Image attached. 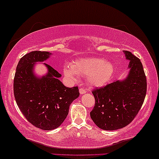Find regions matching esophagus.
<instances>
[{"label":"esophagus","instance_id":"obj_1","mask_svg":"<svg viewBox=\"0 0 159 159\" xmlns=\"http://www.w3.org/2000/svg\"><path fill=\"white\" fill-rule=\"evenodd\" d=\"M80 95H83L84 93H86V90L84 88H80Z\"/></svg>","mask_w":159,"mask_h":159}]
</instances>
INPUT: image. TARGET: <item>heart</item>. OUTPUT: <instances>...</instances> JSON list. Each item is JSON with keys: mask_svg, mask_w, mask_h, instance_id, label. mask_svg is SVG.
Instances as JSON below:
<instances>
[{"mask_svg": "<svg viewBox=\"0 0 159 159\" xmlns=\"http://www.w3.org/2000/svg\"><path fill=\"white\" fill-rule=\"evenodd\" d=\"M69 69H64V75L75 80L76 75L86 76V81L91 87L105 85L114 71V64L102 58H83L74 61Z\"/></svg>", "mask_w": 159, "mask_h": 159, "instance_id": "heart-1", "label": "heart"}]
</instances>
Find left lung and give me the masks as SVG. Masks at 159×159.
<instances>
[{"mask_svg": "<svg viewBox=\"0 0 159 159\" xmlns=\"http://www.w3.org/2000/svg\"><path fill=\"white\" fill-rule=\"evenodd\" d=\"M129 61L126 78L93 91L95 106L90 117L103 130H116L129 125L144 101L147 81L140 60L131 52L124 51Z\"/></svg>", "mask_w": 159, "mask_h": 159, "instance_id": "left-lung-1", "label": "left lung"}]
</instances>
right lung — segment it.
Masks as SVG:
<instances>
[{"label": "right lung", "instance_id": "add662e5", "mask_svg": "<svg viewBox=\"0 0 159 159\" xmlns=\"http://www.w3.org/2000/svg\"><path fill=\"white\" fill-rule=\"evenodd\" d=\"M52 55L47 51H32L19 60L14 80V93L19 109L34 127L44 130L56 129L64 122L73 101L80 95L77 87H65L61 75L43 63L48 72L38 77L34 67Z\"/></svg>", "mask_w": 159, "mask_h": 159}]
</instances>
